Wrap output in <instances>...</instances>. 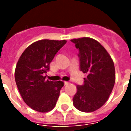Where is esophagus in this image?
<instances>
[{"label": "esophagus", "mask_w": 131, "mask_h": 131, "mask_svg": "<svg viewBox=\"0 0 131 131\" xmlns=\"http://www.w3.org/2000/svg\"><path fill=\"white\" fill-rule=\"evenodd\" d=\"M64 85H67L69 84V82L68 81H64Z\"/></svg>", "instance_id": "34e87169"}]
</instances>
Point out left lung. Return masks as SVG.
<instances>
[{
  "mask_svg": "<svg viewBox=\"0 0 131 131\" xmlns=\"http://www.w3.org/2000/svg\"><path fill=\"white\" fill-rule=\"evenodd\" d=\"M79 53L80 70L88 74L83 85H77L73 97L74 107L92 112L107 102L115 83V68L110 55L98 41L83 37L71 40Z\"/></svg>",
  "mask_w": 131,
  "mask_h": 131,
  "instance_id": "8db88e82",
  "label": "left lung"
}]
</instances>
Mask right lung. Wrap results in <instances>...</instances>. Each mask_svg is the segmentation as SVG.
<instances>
[{"label":"right lung","instance_id":"1","mask_svg":"<svg viewBox=\"0 0 131 131\" xmlns=\"http://www.w3.org/2000/svg\"><path fill=\"white\" fill-rule=\"evenodd\" d=\"M67 40H38L26 48L19 57L15 72V79L24 102L39 112L51 111L57 103L61 81L46 80L50 64Z\"/></svg>","mask_w":131,"mask_h":131}]
</instances>
